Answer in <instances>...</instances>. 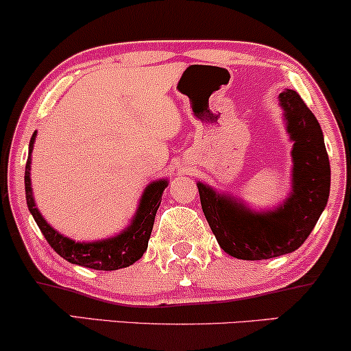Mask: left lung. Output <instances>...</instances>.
<instances>
[{"instance_id": "left-lung-1", "label": "left lung", "mask_w": 351, "mask_h": 351, "mask_svg": "<svg viewBox=\"0 0 351 351\" xmlns=\"http://www.w3.org/2000/svg\"><path fill=\"white\" fill-rule=\"evenodd\" d=\"M293 143V192L275 211L257 213L236 198L198 182L202 210L224 252L242 261H265L295 252L308 239L330 192V162L321 125L300 94H280Z\"/></svg>"}]
</instances>
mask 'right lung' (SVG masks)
Wrapping results in <instances>:
<instances>
[{
	"instance_id": "obj_1",
	"label": "right lung",
	"mask_w": 351,
	"mask_h": 351,
	"mask_svg": "<svg viewBox=\"0 0 351 351\" xmlns=\"http://www.w3.org/2000/svg\"><path fill=\"white\" fill-rule=\"evenodd\" d=\"M36 135L37 132H34L32 138H30L29 158L27 164H25V200H27L29 211L32 213L37 226L40 228L43 237L51 245V249L58 255H62L64 261L75 263V265L94 268V270H119V268L130 267L138 258H141L145 250L148 249L154 216L159 205H161V197L164 189L167 187V180H156L145 189L135 218L120 234L96 242H75L70 237H64L58 231H55L43 219L40 211L37 210L36 202H34L32 187H30V154H32Z\"/></svg>"
}]
</instances>
